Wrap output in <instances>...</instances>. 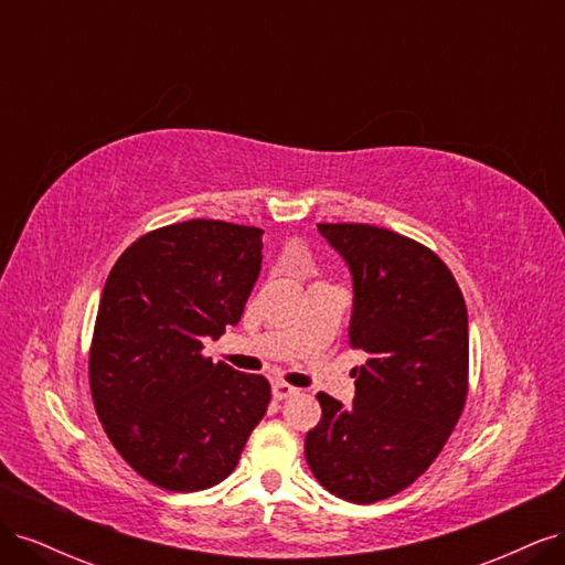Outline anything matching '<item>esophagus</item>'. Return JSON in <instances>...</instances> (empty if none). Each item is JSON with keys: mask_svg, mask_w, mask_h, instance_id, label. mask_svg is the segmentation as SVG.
Listing matches in <instances>:
<instances>
[{"mask_svg": "<svg viewBox=\"0 0 565 565\" xmlns=\"http://www.w3.org/2000/svg\"><path fill=\"white\" fill-rule=\"evenodd\" d=\"M299 388L297 386H292V384H287V382H276L273 384V398H278V401H285V398H289V396H295Z\"/></svg>", "mask_w": 565, "mask_h": 565, "instance_id": "esophagus-1", "label": "esophagus"}]
</instances>
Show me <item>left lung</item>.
Instances as JSON below:
<instances>
[{
    "label": "left lung",
    "instance_id": "obj_1",
    "mask_svg": "<svg viewBox=\"0 0 565 565\" xmlns=\"http://www.w3.org/2000/svg\"><path fill=\"white\" fill-rule=\"evenodd\" d=\"M353 280L347 407L318 393L322 417L306 434V461L332 494L372 504L431 467L465 409L469 318L461 289L438 256L370 224H318Z\"/></svg>",
    "mask_w": 565,
    "mask_h": 565
}]
</instances>
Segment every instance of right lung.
<instances>
[{"mask_svg":"<svg viewBox=\"0 0 565 565\" xmlns=\"http://www.w3.org/2000/svg\"><path fill=\"white\" fill-rule=\"evenodd\" d=\"M262 228L191 218L141 235L115 262L89 353L96 415L146 481L195 492L224 481L270 384L202 355L241 322L262 270Z\"/></svg>","mask_w":565,"mask_h":565,"instance_id":"1","label":"right lung"}]
</instances>
